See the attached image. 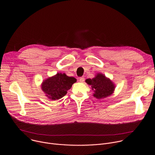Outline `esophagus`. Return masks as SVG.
Returning a JSON list of instances; mask_svg holds the SVG:
<instances>
[{
  "mask_svg": "<svg viewBox=\"0 0 155 155\" xmlns=\"http://www.w3.org/2000/svg\"><path fill=\"white\" fill-rule=\"evenodd\" d=\"M79 81H80L81 83L84 82V77H80V78H79Z\"/></svg>",
  "mask_w": 155,
  "mask_h": 155,
  "instance_id": "1",
  "label": "esophagus"
}]
</instances>
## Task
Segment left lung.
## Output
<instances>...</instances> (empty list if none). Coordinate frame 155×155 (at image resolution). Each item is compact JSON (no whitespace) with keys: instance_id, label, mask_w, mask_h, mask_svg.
Listing matches in <instances>:
<instances>
[{"instance_id":"1","label":"left lung","mask_w":155,"mask_h":155,"mask_svg":"<svg viewBox=\"0 0 155 155\" xmlns=\"http://www.w3.org/2000/svg\"><path fill=\"white\" fill-rule=\"evenodd\" d=\"M86 83L91 86L94 91L93 96L98 99L105 98L114 93L116 86L114 83L104 74L97 73L93 78L86 80Z\"/></svg>"}]
</instances>
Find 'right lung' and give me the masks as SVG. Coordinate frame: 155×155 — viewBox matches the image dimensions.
Segmentation results:
<instances>
[{
  "label": "right lung",
  "instance_id": "add662e5",
  "mask_svg": "<svg viewBox=\"0 0 155 155\" xmlns=\"http://www.w3.org/2000/svg\"><path fill=\"white\" fill-rule=\"evenodd\" d=\"M76 81L77 80L74 77H69L64 73L58 72L42 81L41 89L50 100H59L66 95L67 91Z\"/></svg>",
  "mask_w": 155,
  "mask_h": 155
}]
</instances>
